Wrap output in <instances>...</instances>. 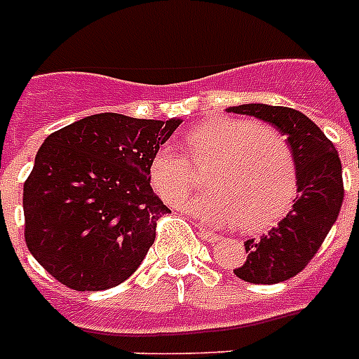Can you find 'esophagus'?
<instances>
[{
  "mask_svg": "<svg viewBox=\"0 0 359 359\" xmlns=\"http://www.w3.org/2000/svg\"><path fill=\"white\" fill-rule=\"evenodd\" d=\"M197 235H199V238H203V240H207V242H218V236L214 235V233H210V231H207V229H199V233H197Z\"/></svg>",
  "mask_w": 359,
  "mask_h": 359,
  "instance_id": "34e87169",
  "label": "esophagus"
}]
</instances>
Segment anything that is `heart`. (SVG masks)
Instances as JSON below:
<instances>
[{"mask_svg":"<svg viewBox=\"0 0 359 359\" xmlns=\"http://www.w3.org/2000/svg\"><path fill=\"white\" fill-rule=\"evenodd\" d=\"M194 162L212 160L205 173L208 190L182 197L180 210L208 225L235 224L262 231L285 216L296 196V163L289 143L278 130L245 119H210L182 140ZM188 163L163 143L149 163L152 190L176 203L188 188Z\"/></svg>","mask_w":359,"mask_h":359,"instance_id":"heart-1","label":"heart"}]
</instances>
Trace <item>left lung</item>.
<instances>
[{
	"mask_svg": "<svg viewBox=\"0 0 359 359\" xmlns=\"http://www.w3.org/2000/svg\"><path fill=\"white\" fill-rule=\"evenodd\" d=\"M227 111L272 124L292 151L298 191L292 208L266 235L245 240V262L233 270L248 283L287 281L307 266L337 222L345 196L339 154L323 130L298 109L242 104Z\"/></svg>",
	"mask_w": 359,
	"mask_h": 359,
	"instance_id": "left-lung-1",
	"label": "left lung"
}]
</instances>
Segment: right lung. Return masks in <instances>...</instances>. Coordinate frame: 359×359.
I'll list each match as a JSON object with an SVG mask.
<instances>
[{
	"label": "right lung",
	"instance_id": "add662e5",
	"mask_svg": "<svg viewBox=\"0 0 359 359\" xmlns=\"http://www.w3.org/2000/svg\"><path fill=\"white\" fill-rule=\"evenodd\" d=\"M180 123L98 114L44 140L24 184L25 244L59 283L106 290L137 270L169 212L149 163Z\"/></svg>",
	"mask_w": 359,
	"mask_h": 359
}]
</instances>
